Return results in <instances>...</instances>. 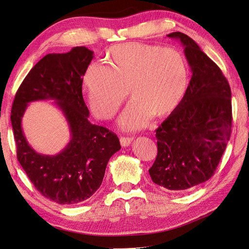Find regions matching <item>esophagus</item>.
Listing matches in <instances>:
<instances>
[{"label": "esophagus", "instance_id": "34e87169", "mask_svg": "<svg viewBox=\"0 0 249 249\" xmlns=\"http://www.w3.org/2000/svg\"><path fill=\"white\" fill-rule=\"evenodd\" d=\"M132 140H133V138H131V137H120V139H119L120 144H122L123 147L129 146L131 144Z\"/></svg>", "mask_w": 249, "mask_h": 249}]
</instances>
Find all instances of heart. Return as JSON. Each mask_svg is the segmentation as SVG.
Segmentation results:
<instances>
[{"instance_id":"b5f03b06","label":"heart","mask_w":249,"mask_h":249,"mask_svg":"<svg viewBox=\"0 0 249 249\" xmlns=\"http://www.w3.org/2000/svg\"><path fill=\"white\" fill-rule=\"evenodd\" d=\"M108 66L91 63L83 77L89 107L102 119H110L127 96L134 97L120 117L124 130L145 126L152 117H165L184 99L189 71L185 56L175 48L127 42L107 53Z\"/></svg>"}]
</instances>
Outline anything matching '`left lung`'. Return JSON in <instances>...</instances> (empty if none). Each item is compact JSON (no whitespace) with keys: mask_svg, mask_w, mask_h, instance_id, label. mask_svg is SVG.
Listing matches in <instances>:
<instances>
[{"mask_svg":"<svg viewBox=\"0 0 249 249\" xmlns=\"http://www.w3.org/2000/svg\"><path fill=\"white\" fill-rule=\"evenodd\" d=\"M180 41L192 77L177 109L156 130L158 155L149 176L171 191L205 183L220 162L231 131V92L221 70L189 36Z\"/></svg>","mask_w":249,"mask_h":249,"instance_id":"left-lung-1","label":"left lung"}]
</instances>
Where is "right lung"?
<instances>
[{"label": "right lung", "mask_w": 249, "mask_h": 249, "mask_svg": "<svg viewBox=\"0 0 249 249\" xmlns=\"http://www.w3.org/2000/svg\"><path fill=\"white\" fill-rule=\"evenodd\" d=\"M92 58L93 52L85 47L46 55L22 81L12 105L18 160L38 192L59 205H73L92 196L102 185L109 159L120 149L114 133L88 120L82 84ZM46 99L56 101L71 131V141L54 156L34 151L21 127L28 103Z\"/></svg>", "instance_id": "1"}]
</instances>
